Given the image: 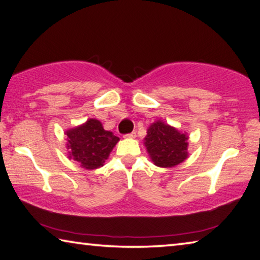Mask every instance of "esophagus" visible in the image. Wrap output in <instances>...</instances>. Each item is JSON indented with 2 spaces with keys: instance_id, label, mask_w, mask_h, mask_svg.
<instances>
[{
  "instance_id": "1",
  "label": "esophagus",
  "mask_w": 260,
  "mask_h": 260,
  "mask_svg": "<svg viewBox=\"0 0 260 260\" xmlns=\"http://www.w3.org/2000/svg\"><path fill=\"white\" fill-rule=\"evenodd\" d=\"M125 138H130V139H133V138H136V133L135 131H133V133H130V134H126L125 136H124Z\"/></svg>"
}]
</instances>
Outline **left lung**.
Segmentation results:
<instances>
[{
    "label": "left lung",
    "mask_w": 260,
    "mask_h": 260,
    "mask_svg": "<svg viewBox=\"0 0 260 260\" xmlns=\"http://www.w3.org/2000/svg\"><path fill=\"white\" fill-rule=\"evenodd\" d=\"M148 155L160 168H172L188 157V136L162 121L152 123L144 139Z\"/></svg>",
    "instance_id": "8db88e82"
}]
</instances>
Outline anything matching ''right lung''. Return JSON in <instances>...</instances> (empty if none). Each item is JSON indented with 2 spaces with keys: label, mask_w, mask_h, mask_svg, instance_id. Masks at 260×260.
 Wrapping results in <instances>:
<instances>
[{
  "label": "right lung",
  "mask_w": 260,
  "mask_h": 260,
  "mask_svg": "<svg viewBox=\"0 0 260 260\" xmlns=\"http://www.w3.org/2000/svg\"><path fill=\"white\" fill-rule=\"evenodd\" d=\"M65 134L67 148L70 149L68 157L79 162L86 170L103 167L120 140L111 131L105 130L102 122L95 118H89L83 124L67 130Z\"/></svg>",
  "instance_id": "1"
}]
</instances>
